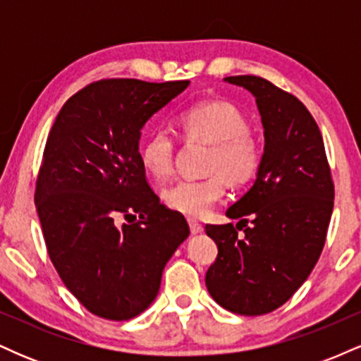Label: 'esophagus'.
<instances>
[{
    "instance_id": "obj_1",
    "label": "esophagus",
    "mask_w": 361,
    "mask_h": 361,
    "mask_svg": "<svg viewBox=\"0 0 361 361\" xmlns=\"http://www.w3.org/2000/svg\"><path fill=\"white\" fill-rule=\"evenodd\" d=\"M188 226H190V231H192V234H200L202 231H204V226H202L200 222L193 221V219H188Z\"/></svg>"
}]
</instances>
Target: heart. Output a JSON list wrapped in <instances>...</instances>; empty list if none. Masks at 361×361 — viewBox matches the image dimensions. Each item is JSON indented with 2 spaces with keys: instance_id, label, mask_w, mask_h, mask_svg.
Wrapping results in <instances>:
<instances>
[{
  "instance_id": "heart-1",
  "label": "heart",
  "mask_w": 361,
  "mask_h": 361,
  "mask_svg": "<svg viewBox=\"0 0 361 361\" xmlns=\"http://www.w3.org/2000/svg\"><path fill=\"white\" fill-rule=\"evenodd\" d=\"M180 128L190 144L210 146L202 180H183L164 192L171 210L200 219L222 200L226 183L244 186L263 166V146L250 132V120L238 106L224 100L198 102L180 115ZM176 140L166 128H156L140 147V163L154 180L163 181L175 169Z\"/></svg>"
}]
</instances>
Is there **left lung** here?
<instances>
[{
  "label": "left lung",
  "mask_w": 361,
  "mask_h": 361,
  "mask_svg": "<svg viewBox=\"0 0 361 361\" xmlns=\"http://www.w3.org/2000/svg\"><path fill=\"white\" fill-rule=\"evenodd\" d=\"M226 81L255 94L264 127L263 166L250 192L227 210L238 226H205L219 247L205 285L224 309L261 316L283 305L316 267L334 183L321 130L299 98L259 76ZM239 230L245 234L238 238Z\"/></svg>",
  "instance_id": "left-lung-1"
}]
</instances>
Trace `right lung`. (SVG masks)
Wrapping results in <instances>:
<instances>
[{"mask_svg": "<svg viewBox=\"0 0 361 361\" xmlns=\"http://www.w3.org/2000/svg\"><path fill=\"white\" fill-rule=\"evenodd\" d=\"M188 82H90L49 132L35 185L44 241L66 287L98 317L142 312L190 234L151 188L139 152L140 128Z\"/></svg>", "mask_w": 361, "mask_h": 361, "instance_id": "1", "label": "right lung"}]
</instances>
